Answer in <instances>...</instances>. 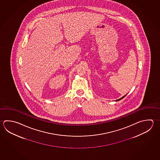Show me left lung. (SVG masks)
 <instances>
[{
  "label": "left lung",
  "instance_id": "8db88e82",
  "mask_svg": "<svg viewBox=\"0 0 160 160\" xmlns=\"http://www.w3.org/2000/svg\"><path fill=\"white\" fill-rule=\"evenodd\" d=\"M126 95H127V94H126ZM126 95H125V96H123V97H122V98H120V99H118V100H116V101L117 102V101H119V100H121V99H123V98H125V96H126Z\"/></svg>",
  "mask_w": 160,
  "mask_h": 160
}]
</instances>
